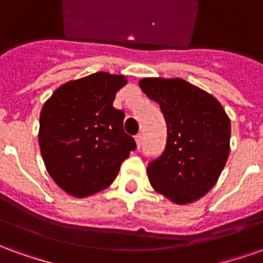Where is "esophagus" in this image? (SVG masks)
<instances>
[{
  "label": "esophagus",
  "instance_id": "1",
  "mask_svg": "<svg viewBox=\"0 0 263 263\" xmlns=\"http://www.w3.org/2000/svg\"><path fill=\"white\" fill-rule=\"evenodd\" d=\"M135 142H137L138 148H141V145H142V134H138L137 137H135Z\"/></svg>",
  "mask_w": 263,
  "mask_h": 263
}]
</instances>
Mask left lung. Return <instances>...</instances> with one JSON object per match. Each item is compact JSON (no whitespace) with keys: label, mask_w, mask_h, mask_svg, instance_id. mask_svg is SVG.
Returning a JSON list of instances; mask_svg holds the SVG:
<instances>
[{"label":"left lung","mask_w":263,"mask_h":263,"mask_svg":"<svg viewBox=\"0 0 263 263\" xmlns=\"http://www.w3.org/2000/svg\"><path fill=\"white\" fill-rule=\"evenodd\" d=\"M139 87L159 104L167 126L165 151L146 169L149 182L173 203L196 201L226 166L230 118L218 100L183 79H142Z\"/></svg>","instance_id":"1"}]
</instances>
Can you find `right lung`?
Returning <instances> with one entry per match:
<instances>
[{
	"instance_id": "1",
	"label": "right lung",
	"mask_w": 263,
	"mask_h": 263,
	"mask_svg": "<svg viewBox=\"0 0 263 263\" xmlns=\"http://www.w3.org/2000/svg\"><path fill=\"white\" fill-rule=\"evenodd\" d=\"M125 84V76L98 71L65 83L43 105L41 154L50 177L66 193L81 198L107 189L137 148L124 131V111L112 105Z\"/></svg>"
}]
</instances>
